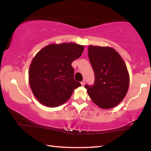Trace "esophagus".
<instances>
[{
  "label": "esophagus",
  "mask_w": 151,
  "mask_h": 151,
  "mask_svg": "<svg viewBox=\"0 0 151 151\" xmlns=\"http://www.w3.org/2000/svg\"><path fill=\"white\" fill-rule=\"evenodd\" d=\"M85 80H83V81L81 82V85H82V86H83H83L85 85Z\"/></svg>",
  "instance_id": "34e87169"
}]
</instances>
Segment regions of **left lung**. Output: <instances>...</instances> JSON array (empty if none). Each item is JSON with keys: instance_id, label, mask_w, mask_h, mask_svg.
Returning <instances> with one entry per match:
<instances>
[{"instance_id": "8db88e82", "label": "left lung", "mask_w": 151, "mask_h": 151, "mask_svg": "<svg viewBox=\"0 0 151 151\" xmlns=\"http://www.w3.org/2000/svg\"><path fill=\"white\" fill-rule=\"evenodd\" d=\"M88 56L95 75L93 86L85 87L91 101L102 109L118 105L128 92L130 76L119 52L109 46L90 45Z\"/></svg>"}]
</instances>
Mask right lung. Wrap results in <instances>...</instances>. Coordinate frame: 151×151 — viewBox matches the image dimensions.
Masks as SVG:
<instances>
[{
    "label": "right lung",
    "instance_id": "add662e5",
    "mask_svg": "<svg viewBox=\"0 0 151 151\" xmlns=\"http://www.w3.org/2000/svg\"><path fill=\"white\" fill-rule=\"evenodd\" d=\"M83 50V45L69 42L49 44L36 54L29 68V85L41 104L60 106L81 86L74 80L71 63Z\"/></svg>",
    "mask_w": 151,
    "mask_h": 151
}]
</instances>
